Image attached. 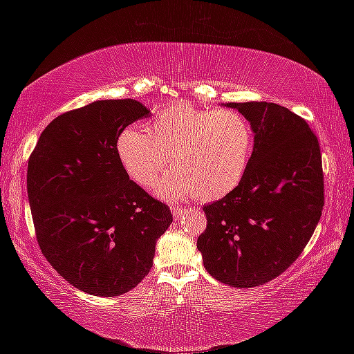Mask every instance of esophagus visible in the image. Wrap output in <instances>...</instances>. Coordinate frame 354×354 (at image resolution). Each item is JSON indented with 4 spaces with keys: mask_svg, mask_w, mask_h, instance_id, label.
I'll list each match as a JSON object with an SVG mask.
<instances>
[{
    "mask_svg": "<svg viewBox=\"0 0 354 354\" xmlns=\"http://www.w3.org/2000/svg\"><path fill=\"white\" fill-rule=\"evenodd\" d=\"M171 211H173V217L178 220V218L183 217V214L187 211V209L183 207V206H171Z\"/></svg>",
    "mask_w": 354,
    "mask_h": 354,
    "instance_id": "34e87169",
    "label": "esophagus"
}]
</instances>
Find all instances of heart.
<instances>
[{
    "mask_svg": "<svg viewBox=\"0 0 354 354\" xmlns=\"http://www.w3.org/2000/svg\"><path fill=\"white\" fill-rule=\"evenodd\" d=\"M254 142L253 124L242 112L183 103L156 113L145 131H122L115 151L131 181L147 190L158 184L171 158L175 169L156 190L160 198L214 201L242 183Z\"/></svg>",
    "mask_w": 354,
    "mask_h": 354,
    "instance_id": "b5f03b06",
    "label": "heart"
}]
</instances>
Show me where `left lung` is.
Returning a JSON list of instances; mask_svg holds the SVG:
<instances>
[{"label": "left lung", "mask_w": 354, "mask_h": 354, "mask_svg": "<svg viewBox=\"0 0 354 354\" xmlns=\"http://www.w3.org/2000/svg\"><path fill=\"white\" fill-rule=\"evenodd\" d=\"M254 129V153L242 183L203 207L196 241L206 270L232 287H256L303 253L325 205L322 153L306 120L267 101L230 103Z\"/></svg>", "instance_id": "obj_1"}]
</instances>
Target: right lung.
I'll use <instances>...</instances> for the list:
<instances>
[{"label":"right lung","instance_id":"right-lung-1","mask_svg":"<svg viewBox=\"0 0 354 354\" xmlns=\"http://www.w3.org/2000/svg\"><path fill=\"white\" fill-rule=\"evenodd\" d=\"M136 100L95 101L56 117L28 160V198L35 237L51 267L82 292L127 293L153 267L170 207L134 184L115 143L147 118Z\"/></svg>","mask_w":354,"mask_h":354}]
</instances>
